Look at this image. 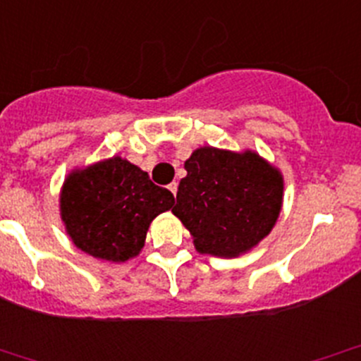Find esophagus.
I'll return each mask as SVG.
<instances>
[{
	"label": "esophagus",
	"instance_id": "34e87169",
	"mask_svg": "<svg viewBox=\"0 0 361 361\" xmlns=\"http://www.w3.org/2000/svg\"><path fill=\"white\" fill-rule=\"evenodd\" d=\"M167 188H169L171 194H173L174 197H176V192H178V183H176V181H173V183H171L169 187H167Z\"/></svg>",
	"mask_w": 361,
	"mask_h": 361
}]
</instances>
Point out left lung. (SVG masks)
Listing matches in <instances>:
<instances>
[{"label": "left lung", "mask_w": 361, "mask_h": 361, "mask_svg": "<svg viewBox=\"0 0 361 361\" xmlns=\"http://www.w3.org/2000/svg\"><path fill=\"white\" fill-rule=\"evenodd\" d=\"M174 216L199 253L235 258L271 234L283 206V174L253 150L201 147L185 162Z\"/></svg>", "instance_id": "1"}]
</instances>
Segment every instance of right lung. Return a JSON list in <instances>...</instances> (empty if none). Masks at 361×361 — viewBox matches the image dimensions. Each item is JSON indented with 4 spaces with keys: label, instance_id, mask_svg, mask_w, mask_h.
<instances>
[{
    "label": "right lung",
    "instance_id": "1",
    "mask_svg": "<svg viewBox=\"0 0 361 361\" xmlns=\"http://www.w3.org/2000/svg\"><path fill=\"white\" fill-rule=\"evenodd\" d=\"M174 197L127 159L111 157L73 169L59 194V211L73 245L120 264L143 250L150 224Z\"/></svg>",
    "mask_w": 361,
    "mask_h": 361
}]
</instances>
